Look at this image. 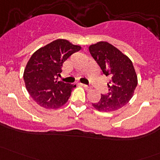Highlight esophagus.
Masks as SVG:
<instances>
[{"instance_id":"1","label":"esophagus","mask_w":160,"mask_h":160,"mask_svg":"<svg viewBox=\"0 0 160 160\" xmlns=\"http://www.w3.org/2000/svg\"><path fill=\"white\" fill-rule=\"evenodd\" d=\"M80 85H81V86L83 87V88H84L86 90H89L90 88L89 86H88V85H86V84H83V83H80Z\"/></svg>"}]
</instances>
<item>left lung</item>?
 Listing matches in <instances>:
<instances>
[{
	"instance_id": "obj_1",
	"label": "left lung",
	"mask_w": 160,
	"mask_h": 160,
	"mask_svg": "<svg viewBox=\"0 0 160 160\" xmlns=\"http://www.w3.org/2000/svg\"><path fill=\"white\" fill-rule=\"evenodd\" d=\"M89 51L103 73L111 78L108 83V93L101 94V100L92 105L99 111L118 110L128 104L138 84L132 62L126 55L107 42L91 45Z\"/></svg>"
}]
</instances>
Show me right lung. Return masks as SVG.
<instances>
[{
    "instance_id": "add662e5",
    "label": "right lung",
    "mask_w": 160,
    "mask_h": 160,
    "mask_svg": "<svg viewBox=\"0 0 160 160\" xmlns=\"http://www.w3.org/2000/svg\"><path fill=\"white\" fill-rule=\"evenodd\" d=\"M81 49L66 39H56L32 54L23 78L30 96L41 107L56 109L67 102L76 85L58 80L63 62Z\"/></svg>"
}]
</instances>
